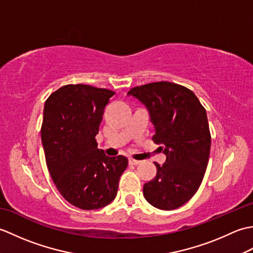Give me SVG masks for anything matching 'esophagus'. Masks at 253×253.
Instances as JSON below:
<instances>
[{
    "mask_svg": "<svg viewBox=\"0 0 253 253\" xmlns=\"http://www.w3.org/2000/svg\"><path fill=\"white\" fill-rule=\"evenodd\" d=\"M140 163H141V161L133 160V159H129V164H131V165H139Z\"/></svg>",
    "mask_w": 253,
    "mask_h": 253,
    "instance_id": "1",
    "label": "esophagus"
}]
</instances>
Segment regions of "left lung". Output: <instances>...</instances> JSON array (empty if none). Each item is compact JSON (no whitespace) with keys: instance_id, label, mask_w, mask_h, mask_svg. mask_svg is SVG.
Segmentation results:
<instances>
[{"instance_id":"left-lung-1","label":"left lung","mask_w":253,"mask_h":253,"mask_svg":"<svg viewBox=\"0 0 253 253\" xmlns=\"http://www.w3.org/2000/svg\"><path fill=\"white\" fill-rule=\"evenodd\" d=\"M128 95L146 106L153 124L152 139L166 155L157 176L143 186V196L160 210L184 206L200 187L206 173L211 135L207 112L191 90L168 82L132 88Z\"/></svg>"}]
</instances>
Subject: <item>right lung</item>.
I'll use <instances>...</instances> for the list:
<instances>
[{
    "label": "right lung",
    "mask_w": 253,
    "mask_h": 253,
    "mask_svg": "<svg viewBox=\"0 0 253 253\" xmlns=\"http://www.w3.org/2000/svg\"><path fill=\"white\" fill-rule=\"evenodd\" d=\"M113 95L107 89L67 84L44 104L41 140L47 169L64 199L82 210L101 209L114 200L128 165L124 155L107 157L95 140Z\"/></svg>",
    "instance_id": "add662e5"
}]
</instances>
